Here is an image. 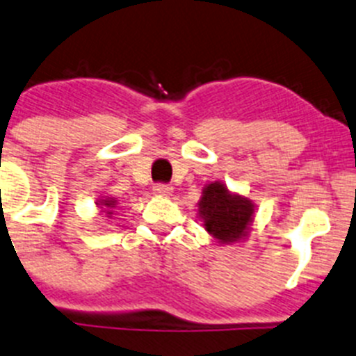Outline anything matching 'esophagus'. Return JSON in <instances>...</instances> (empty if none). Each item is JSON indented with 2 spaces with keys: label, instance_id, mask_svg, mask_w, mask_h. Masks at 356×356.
Wrapping results in <instances>:
<instances>
[{
  "label": "esophagus",
  "instance_id": "1",
  "mask_svg": "<svg viewBox=\"0 0 356 356\" xmlns=\"http://www.w3.org/2000/svg\"><path fill=\"white\" fill-rule=\"evenodd\" d=\"M154 191H155V194H157V195H165V197L172 194V187H171V185H168V184H155Z\"/></svg>",
  "mask_w": 356,
  "mask_h": 356
}]
</instances>
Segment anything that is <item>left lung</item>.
Returning <instances> with one entry per match:
<instances>
[{"instance_id": "8db88e82", "label": "left lung", "mask_w": 356, "mask_h": 356, "mask_svg": "<svg viewBox=\"0 0 356 356\" xmlns=\"http://www.w3.org/2000/svg\"><path fill=\"white\" fill-rule=\"evenodd\" d=\"M199 215L206 231L222 243H234L248 231L253 216V204L246 197L232 195L225 185L215 181L202 191Z\"/></svg>"}]
</instances>
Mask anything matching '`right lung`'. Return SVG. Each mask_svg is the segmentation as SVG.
<instances>
[{
	"label": "right lung",
	"mask_w": 356,
	"mask_h": 356,
	"mask_svg": "<svg viewBox=\"0 0 356 356\" xmlns=\"http://www.w3.org/2000/svg\"><path fill=\"white\" fill-rule=\"evenodd\" d=\"M103 204L108 206V208H113L115 201H113V199H108V201H103ZM108 215H111V211H108Z\"/></svg>",
	"instance_id": "add662e5"
}]
</instances>
